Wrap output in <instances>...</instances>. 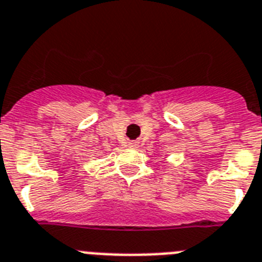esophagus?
<instances>
[{
  "label": "esophagus",
  "mask_w": 262,
  "mask_h": 262,
  "mask_svg": "<svg viewBox=\"0 0 262 262\" xmlns=\"http://www.w3.org/2000/svg\"><path fill=\"white\" fill-rule=\"evenodd\" d=\"M129 146H130V147H137L138 146V142H137V141H130V142H129Z\"/></svg>",
  "instance_id": "esophagus-1"
}]
</instances>
